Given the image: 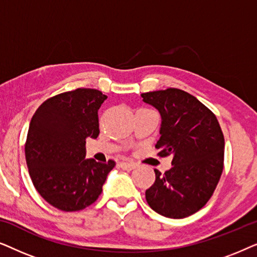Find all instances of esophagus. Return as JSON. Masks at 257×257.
Instances as JSON below:
<instances>
[{
	"label": "esophagus",
	"mask_w": 257,
	"mask_h": 257,
	"mask_svg": "<svg viewBox=\"0 0 257 257\" xmlns=\"http://www.w3.org/2000/svg\"><path fill=\"white\" fill-rule=\"evenodd\" d=\"M120 167L122 168V170L131 171V170H133V168L137 167V164L132 163V161H122V163H120Z\"/></svg>",
	"instance_id": "1"
}]
</instances>
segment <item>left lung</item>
Returning a JSON list of instances; mask_svg holds the SVG:
<instances>
[{
  "label": "left lung",
  "mask_w": 257,
  "mask_h": 257,
  "mask_svg": "<svg viewBox=\"0 0 257 257\" xmlns=\"http://www.w3.org/2000/svg\"><path fill=\"white\" fill-rule=\"evenodd\" d=\"M161 117L156 149L172 156V167L146 189V201L160 215L182 219L202 208L223 170L224 138L215 114L194 96L179 89L142 93Z\"/></svg>",
  "instance_id": "obj_1"
}]
</instances>
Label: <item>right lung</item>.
<instances>
[{
    "mask_svg": "<svg viewBox=\"0 0 257 257\" xmlns=\"http://www.w3.org/2000/svg\"><path fill=\"white\" fill-rule=\"evenodd\" d=\"M96 89L49 98L31 118L26 160L31 181L45 201L64 212L86 208L103 191L113 160L85 159L86 138L99 135L98 110L106 99Z\"/></svg>",
    "mask_w": 257,
    "mask_h": 257,
    "instance_id": "right-lung-1",
    "label": "right lung"
}]
</instances>
